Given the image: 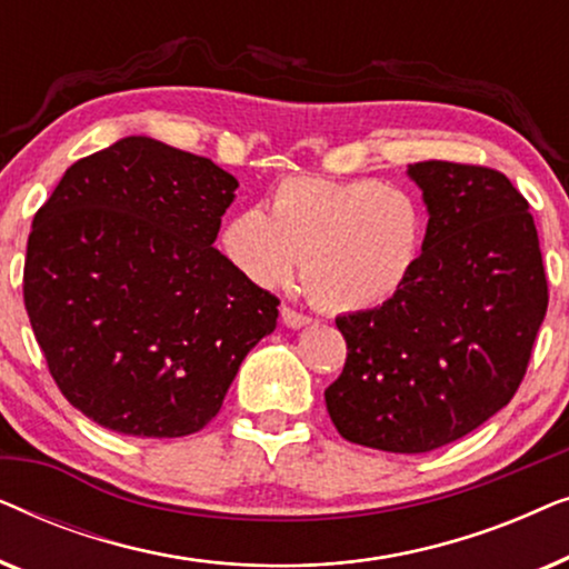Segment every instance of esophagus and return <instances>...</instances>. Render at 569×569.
Returning a JSON list of instances; mask_svg holds the SVG:
<instances>
[{
    "label": "esophagus",
    "mask_w": 569,
    "mask_h": 569,
    "mask_svg": "<svg viewBox=\"0 0 569 569\" xmlns=\"http://www.w3.org/2000/svg\"><path fill=\"white\" fill-rule=\"evenodd\" d=\"M282 321L284 326H290V329H302V326L313 323V318L308 313H300V310H295L290 306H282Z\"/></svg>",
    "instance_id": "34e87169"
}]
</instances>
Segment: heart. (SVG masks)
Returning a JSON list of instances; mask_svg holds the SVG:
<instances>
[{
	"mask_svg": "<svg viewBox=\"0 0 569 569\" xmlns=\"http://www.w3.org/2000/svg\"><path fill=\"white\" fill-rule=\"evenodd\" d=\"M427 212L403 186L378 178L292 176L271 189L269 214L240 209L222 232L232 263L261 287L290 282L300 259L306 292L333 313L396 298L415 274Z\"/></svg>",
	"mask_w": 569,
	"mask_h": 569,
	"instance_id": "1",
	"label": "heart"
}]
</instances>
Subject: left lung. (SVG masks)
Masks as SVG:
<instances>
[{
  "label": "left lung",
  "mask_w": 569,
  "mask_h": 569,
  "mask_svg": "<svg viewBox=\"0 0 569 569\" xmlns=\"http://www.w3.org/2000/svg\"><path fill=\"white\" fill-rule=\"evenodd\" d=\"M427 238L415 274L380 308L339 316L341 376L326 388L339 435L386 453H430L508 407L549 284L528 201L500 170L427 160Z\"/></svg>",
  "instance_id": "left-lung-1"
}]
</instances>
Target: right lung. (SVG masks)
Masks as SVG:
<instances>
[{
	"mask_svg": "<svg viewBox=\"0 0 569 569\" xmlns=\"http://www.w3.org/2000/svg\"><path fill=\"white\" fill-rule=\"evenodd\" d=\"M238 181L127 137L67 168L33 217L22 300L64 399L106 430L183 438L220 411L279 300L212 243Z\"/></svg>",
	"mask_w": 569,
	"mask_h": 569,
	"instance_id": "add662e5",
	"label": "right lung"
}]
</instances>
